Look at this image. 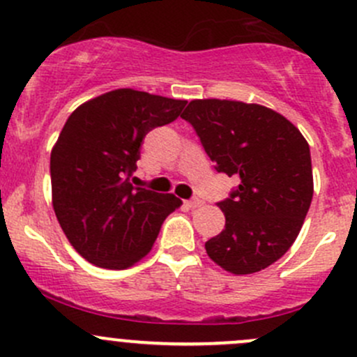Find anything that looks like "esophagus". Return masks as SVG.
Here are the masks:
<instances>
[{
	"mask_svg": "<svg viewBox=\"0 0 357 357\" xmlns=\"http://www.w3.org/2000/svg\"><path fill=\"white\" fill-rule=\"evenodd\" d=\"M185 205L188 208H197V207H202V205H204V202L198 200V198H195V200H186Z\"/></svg>",
	"mask_w": 357,
	"mask_h": 357,
	"instance_id": "obj_1",
	"label": "esophagus"
}]
</instances>
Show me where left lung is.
<instances>
[{"label":"left lung","instance_id":"8db88e82","mask_svg":"<svg viewBox=\"0 0 357 357\" xmlns=\"http://www.w3.org/2000/svg\"><path fill=\"white\" fill-rule=\"evenodd\" d=\"M181 118L217 171L239 178L217 204L226 226L205 243L207 255L234 275L267 268L296 241L313 198L306 138L279 112L241 100L195 99Z\"/></svg>","mask_w":357,"mask_h":357}]
</instances>
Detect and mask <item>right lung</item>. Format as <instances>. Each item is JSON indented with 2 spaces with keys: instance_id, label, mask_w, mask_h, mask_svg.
<instances>
[{
  "instance_id": "1",
  "label": "right lung",
  "mask_w": 357,
  "mask_h": 357,
  "mask_svg": "<svg viewBox=\"0 0 357 357\" xmlns=\"http://www.w3.org/2000/svg\"><path fill=\"white\" fill-rule=\"evenodd\" d=\"M186 100L118 89L70 114L51 150L52 207L70 245L90 264L123 270L152 250L172 193L135 188L130 176L150 130L174 121Z\"/></svg>"
}]
</instances>
